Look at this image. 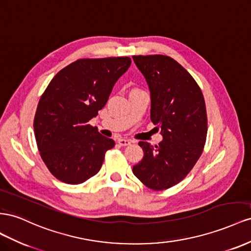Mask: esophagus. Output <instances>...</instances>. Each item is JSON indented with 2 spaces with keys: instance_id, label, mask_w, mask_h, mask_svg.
I'll list each match as a JSON object with an SVG mask.
<instances>
[{
  "instance_id": "1",
  "label": "esophagus",
  "mask_w": 251,
  "mask_h": 251,
  "mask_svg": "<svg viewBox=\"0 0 251 251\" xmlns=\"http://www.w3.org/2000/svg\"><path fill=\"white\" fill-rule=\"evenodd\" d=\"M118 143L121 146H128L130 145V141L129 140H126V139H119Z\"/></svg>"
}]
</instances>
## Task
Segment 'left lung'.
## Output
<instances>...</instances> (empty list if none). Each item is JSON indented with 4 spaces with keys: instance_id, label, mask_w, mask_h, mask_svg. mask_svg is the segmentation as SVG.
I'll return each mask as SVG.
<instances>
[{
    "instance_id": "1",
    "label": "left lung",
    "mask_w": 251,
    "mask_h": 251,
    "mask_svg": "<svg viewBox=\"0 0 251 251\" xmlns=\"http://www.w3.org/2000/svg\"><path fill=\"white\" fill-rule=\"evenodd\" d=\"M151 97L150 120L161 128L163 141L151 146L139 142L144 156L133 175L152 190L180 183L201 156L207 137L202 90L181 64L167 55H133Z\"/></svg>"
}]
</instances>
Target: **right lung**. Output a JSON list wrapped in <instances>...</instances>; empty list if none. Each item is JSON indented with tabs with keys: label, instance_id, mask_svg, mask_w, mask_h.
<instances>
[{
	"label": "right lung",
	"instance_id": "obj_1",
	"mask_svg": "<svg viewBox=\"0 0 251 251\" xmlns=\"http://www.w3.org/2000/svg\"><path fill=\"white\" fill-rule=\"evenodd\" d=\"M130 64L128 56L76 60L43 92L33 120L34 137L43 162L61 182L81 184L101 169L114 141L89 121L106 105Z\"/></svg>",
	"mask_w": 251,
	"mask_h": 251
}]
</instances>
